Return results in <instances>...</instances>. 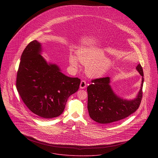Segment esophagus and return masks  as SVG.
<instances>
[{
  "instance_id": "34e87169",
  "label": "esophagus",
  "mask_w": 158,
  "mask_h": 158,
  "mask_svg": "<svg viewBox=\"0 0 158 158\" xmlns=\"http://www.w3.org/2000/svg\"><path fill=\"white\" fill-rule=\"evenodd\" d=\"M86 86H87V85H86V82L85 80H82V81H81L80 86V88H81V89H84V88H85L86 87Z\"/></svg>"
}]
</instances>
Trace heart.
<instances>
[{"mask_svg":"<svg viewBox=\"0 0 158 158\" xmlns=\"http://www.w3.org/2000/svg\"><path fill=\"white\" fill-rule=\"evenodd\" d=\"M77 56L70 53L69 56V61L72 68L77 69L80 62L86 66V72L87 75L94 78L102 76L110 68L111 60L105 57V54L102 50L95 48H88L79 50Z\"/></svg>","mask_w":158,"mask_h":158,"instance_id":"obj_1","label":"heart"}]
</instances>
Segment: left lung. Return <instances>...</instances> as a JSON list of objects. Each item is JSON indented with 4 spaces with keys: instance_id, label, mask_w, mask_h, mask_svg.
<instances>
[{
    "instance_id": "left-lung-1",
    "label": "left lung",
    "mask_w": 158,
    "mask_h": 158,
    "mask_svg": "<svg viewBox=\"0 0 158 158\" xmlns=\"http://www.w3.org/2000/svg\"><path fill=\"white\" fill-rule=\"evenodd\" d=\"M136 69L142 77L140 89L137 97L127 100L118 97L114 92L110 83V78L105 77L92 80L87 88L88 110L90 118L102 124H110L123 119L139 108L142 98L143 72L140 64Z\"/></svg>"
}]
</instances>
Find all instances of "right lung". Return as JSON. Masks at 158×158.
<instances>
[{"instance_id": "obj_1", "label": "right lung", "mask_w": 158, "mask_h": 158, "mask_svg": "<svg viewBox=\"0 0 158 158\" xmlns=\"http://www.w3.org/2000/svg\"><path fill=\"white\" fill-rule=\"evenodd\" d=\"M41 44L30 42L21 57L16 88L24 104L43 118L60 115L68 98L79 89L80 79L63 74L56 64L47 63L41 55Z\"/></svg>"}]
</instances>
